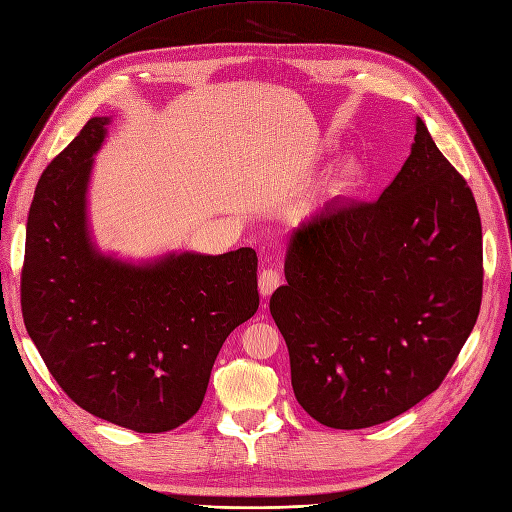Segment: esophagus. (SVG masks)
Masks as SVG:
<instances>
[{"instance_id": "1", "label": "esophagus", "mask_w": 512, "mask_h": 512, "mask_svg": "<svg viewBox=\"0 0 512 512\" xmlns=\"http://www.w3.org/2000/svg\"><path fill=\"white\" fill-rule=\"evenodd\" d=\"M279 285H281V275L277 271L269 269V271H262L260 273V277H258V291H260V296L264 300L269 298Z\"/></svg>"}]
</instances>
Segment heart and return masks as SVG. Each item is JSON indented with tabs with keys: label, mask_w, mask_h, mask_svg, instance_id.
I'll list each match as a JSON object with an SVG mask.
<instances>
[{
	"label": "heart",
	"mask_w": 512,
	"mask_h": 512,
	"mask_svg": "<svg viewBox=\"0 0 512 512\" xmlns=\"http://www.w3.org/2000/svg\"><path fill=\"white\" fill-rule=\"evenodd\" d=\"M364 181H367V170L358 160H346L335 170V175L329 183V193L333 198H348L356 193Z\"/></svg>",
	"instance_id": "b5f03b06"
}]
</instances>
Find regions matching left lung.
<instances>
[{
    "label": "left lung",
    "mask_w": 512,
    "mask_h": 512,
    "mask_svg": "<svg viewBox=\"0 0 512 512\" xmlns=\"http://www.w3.org/2000/svg\"><path fill=\"white\" fill-rule=\"evenodd\" d=\"M415 127L377 202L289 233L287 283L271 296L296 400L333 429L385 423L435 392L479 314L475 198L419 116Z\"/></svg>",
    "instance_id": "8db88e82"
}]
</instances>
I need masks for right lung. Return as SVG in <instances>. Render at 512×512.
I'll use <instances>...</instances> for the list:
<instances>
[{
  "mask_svg": "<svg viewBox=\"0 0 512 512\" xmlns=\"http://www.w3.org/2000/svg\"><path fill=\"white\" fill-rule=\"evenodd\" d=\"M112 116H95L43 170L27 221L22 316L47 369L83 410L139 433L170 431L202 406L229 333L258 310V258L104 252L89 185Z\"/></svg>",
  "mask_w": 512,
  "mask_h": 512,
  "instance_id": "obj_1",
  "label": "right lung"
}]
</instances>
